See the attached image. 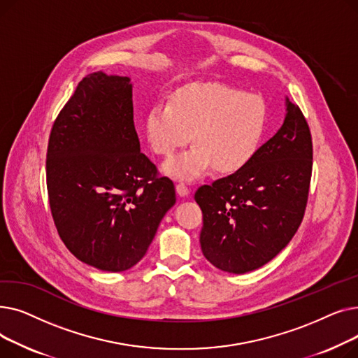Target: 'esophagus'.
<instances>
[{
  "label": "esophagus",
  "instance_id": "obj_1",
  "mask_svg": "<svg viewBox=\"0 0 358 358\" xmlns=\"http://www.w3.org/2000/svg\"><path fill=\"white\" fill-rule=\"evenodd\" d=\"M176 190H177V194H178V196H181V197H185L187 194L190 193L189 187H187L184 182H178V184L176 185Z\"/></svg>",
  "mask_w": 358,
  "mask_h": 358
}]
</instances>
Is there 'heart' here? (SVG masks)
I'll use <instances>...</instances> for the list:
<instances>
[{"mask_svg": "<svg viewBox=\"0 0 358 358\" xmlns=\"http://www.w3.org/2000/svg\"><path fill=\"white\" fill-rule=\"evenodd\" d=\"M267 107L261 97L220 83H192L171 100H158L145 117V135L157 155L169 157L162 171L171 178L194 181L213 166L232 174L258 152L267 130ZM194 135L192 136L191 134Z\"/></svg>", "mask_w": 358, "mask_h": 358, "instance_id": "obj_1", "label": "heart"}]
</instances>
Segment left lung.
<instances>
[{"instance_id": "1", "label": "left lung", "mask_w": 358, "mask_h": 358, "mask_svg": "<svg viewBox=\"0 0 358 358\" xmlns=\"http://www.w3.org/2000/svg\"><path fill=\"white\" fill-rule=\"evenodd\" d=\"M312 136L300 108L286 99L277 134L239 171L201 185L203 255L227 273L267 264L302 223L312 176Z\"/></svg>"}]
</instances>
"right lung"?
Returning a JSON list of instances; mask_svg holds the SVG:
<instances>
[{"instance_id":"right-lung-1","label":"right lung","mask_w":358,"mask_h":358,"mask_svg":"<svg viewBox=\"0 0 358 358\" xmlns=\"http://www.w3.org/2000/svg\"><path fill=\"white\" fill-rule=\"evenodd\" d=\"M129 77L92 72L49 136L46 182L55 227L85 264L119 273L146 254L176 204L173 181L141 152Z\"/></svg>"}]
</instances>
